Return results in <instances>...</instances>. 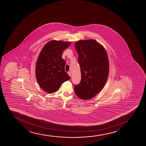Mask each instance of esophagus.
<instances>
[{"label":"esophagus","instance_id":"esophagus-1","mask_svg":"<svg viewBox=\"0 0 146 146\" xmlns=\"http://www.w3.org/2000/svg\"><path fill=\"white\" fill-rule=\"evenodd\" d=\"M68 74H69V76H70V77H71V76H72V74H71V72H68Z\"/></svg>","mask_w":146,"mask_h":146}]
</instances>
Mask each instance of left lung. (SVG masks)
Masks as SVG:
<instances>
[{
	"label": "left lung",
	"instance_id": "obj_1",
	"mask_svg": "<svg viewBox=\"0 0 146 146\" xmlns=\"http://www.w3.org/2000/svg\"><path fill=\"white\" fill-rule=\"evenodd\" d=\"M78 54L81 79L74 85L76 95L83 100H88L98 94L107 80L109 59L104 47L96 40H80L75 44Z\"/></svg>",
	"mask_w": 146,
	"mask_h": 146
}]
</instances>
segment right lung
<instances>
[{"instance_id":"right-lung-1","label":"right lung","mask_w":146,"mask_h":146,"mask_svg":"<svg viewBox=\"0 0 146 146\" xmlns=\"http://www.w3.org/2000/svg\"><path fill=\"white\" fill-rule=\"evenodd\" d=\"M70 42L52 40L44 46L37 58L35 74L38 85L49 94L56 92L61 84L70 79L65 71V61L62 58Z\"/></svg>"}]
</instances>
